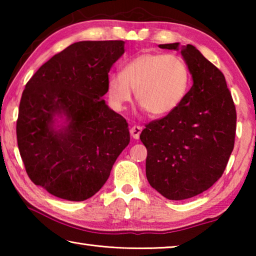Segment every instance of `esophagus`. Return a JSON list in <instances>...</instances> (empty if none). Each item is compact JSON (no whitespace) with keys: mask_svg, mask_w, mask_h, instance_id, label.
Returning <instances> with one entry per match:
<instances>
[{"mask_svg":"<svg viewBox=\"0 0 256 256\" xmlns=\"http://www.w3.org/2000/svg\"><path fill=\"white\" fill-rule=\"evenodd\" d=\"M141 132H142V128L138 126V125H134V126L131 128V136L133 138H136V140H138V138H140Z\"/></svg>","mask_w":256,"mask_h":256,"instance_id":"34e87169","label":"esophagus"}]
</instances>
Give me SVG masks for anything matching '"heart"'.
<instances>
[{
    "label": "heart",
    "mask_w": 256,
    "mask_h": 256,
    "mask_svg": "<svg viewBox=\"0 0 256 256\" xmlns=\"http://www.w3.org/2000/svg\"><path fill=\"white\" fill-rule=\"evenodd\" d=\"M190 74L185 60L178 55L144 53L125 64L122 72L108 78V99L112 106L122 110L132 99L152 116L172 112L184 100Z\"/></svg>",
    "instance_id": "obj_1"
}]
</instances>
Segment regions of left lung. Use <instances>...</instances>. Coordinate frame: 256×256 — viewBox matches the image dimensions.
<instances>
[{
	"instance_id": "1",
	"label": "left lung",
	"mask_w": 256,
	"mask_h": 256,
	"mask_svg": "<svg viewBox=\"0 0 256 256\" xmlns=\"http://www.w3.org/2000/svg\"><path fill=\"white\" fill-rule=\"evenodd\" d=\"M180 48V42L159 45ZM193 86L180 105L146 125L149 184L168 200H185L222 176L235 144L236 108L222 72L193 45L180 47Z\"/></svg>"
}]
</instances>
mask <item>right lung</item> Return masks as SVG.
I'll return each instance as SVG.
<instances>
[{"mask_svg": "<svg viewBox=\"0 0 256 256\" xmlns=\"http://www.w3.org/2000/svg\"><path fill=\"white\" fill-rule=\"evenodd\" d=\"M123 40L78 42L38 68L21 97L16 140L26 172L52 196L84 201L110 177L128 146L122 115L102 96ZM58 118L66 122L56 126Z\"/></svg>", "mask_w": 256, "mask_h": 256, "instance_id": "1", "label": "right lung"}]
</instances>
